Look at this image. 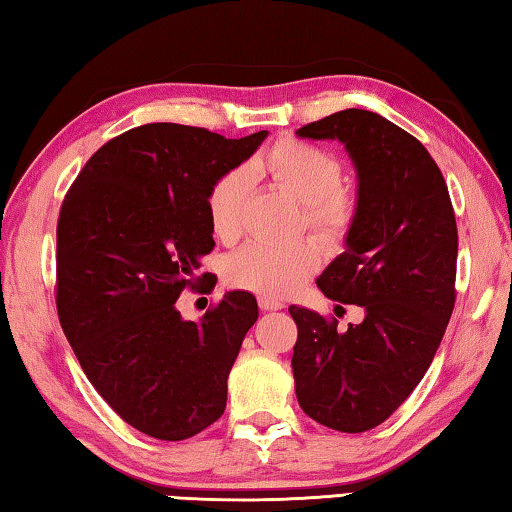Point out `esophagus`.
<instances>
[{"instance_id":"1","label":"esophagus","mask_w":512,"mask_h":512,"mask_svg":"<svg viewBox=\"0 0 512 512\" xmlns=\"http://www.w3.org/2000/svg\"><path fill=\"white\" fill-rule=\"evenodd\" d=\"M258 306H261V310L272 312V310H281L283 303L279 299H272V297H258Z\"/></svg>"}]
</instances>
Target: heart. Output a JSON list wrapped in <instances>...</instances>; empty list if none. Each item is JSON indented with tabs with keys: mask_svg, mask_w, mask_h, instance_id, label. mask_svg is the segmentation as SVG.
<instances>
[{
	"mask_svg": "<svg viewBox=\"0 0 512 512\" xmlns=\"http://www.w3.org/2000/svg\"><path fill=\"white\" fill-rule=\"evenodd\" d=\"M263 175L294 200L301 202L303 224L324 240L344 238L355 220V200L344 182L342 159L326 148L299 139H281L249 168L236 166L215 179L206 209L215 238L236 242L245 227V211L254 186ZM319 249L312 240L283 245L251 242L227 261V281L261 297L283 299L297 292L319 267Z\"/></svg>",
	"mask_w": 512,
	"mask_h": 512,
	"instance_id": "1",
	"label": "heart"
}]
</instances>
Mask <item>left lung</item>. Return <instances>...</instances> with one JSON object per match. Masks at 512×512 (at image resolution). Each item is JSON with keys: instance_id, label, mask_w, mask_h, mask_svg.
I'll list each match as a JSON object with an SVG mask.
<instances>
[{"instance_id": "8db88e82", "label": "left lung", "mask_w": 512, "mask_h": 512, "mask_svg": "<svg viewBox=\"0 0 512 512\" xmlns=\"http://www.w3.org/2000/svg\"><path fill=\"white\" fill-rule=\"evenodd\" d=\"M297 134L342 141L355 164L346 251L317 285L328 299L360 306L364 319L342 333L335 317L290 306L299 328L294 389L312 420L360 434L409 398L441 346L456 301V218L432 155L384 116L351 107Z\"/></svg>"}]
</instances>
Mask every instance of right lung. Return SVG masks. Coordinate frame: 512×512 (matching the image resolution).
<instances>
[{
	"instance_id": "right-lung-1",
	"label": "right lung",
	"mask_w": 512,
	"mask_h": 512,
	"mask_svg": "<svg viewBox=\"0 0 512 512\" xmlns=\"http://www.w3.org/2000/svg\"><path fill=\"white\" fill-rule=\"evenodd\" d=\"M265 137L139 125L98 148L62 200L60 326L107 405L159 441H184L224 414L229 371L258 319L256 297L242 290L200 321L182 319L175 301L218 281L197 274L215 247L206 197Z\"/></svg>"
}]
</instances>
